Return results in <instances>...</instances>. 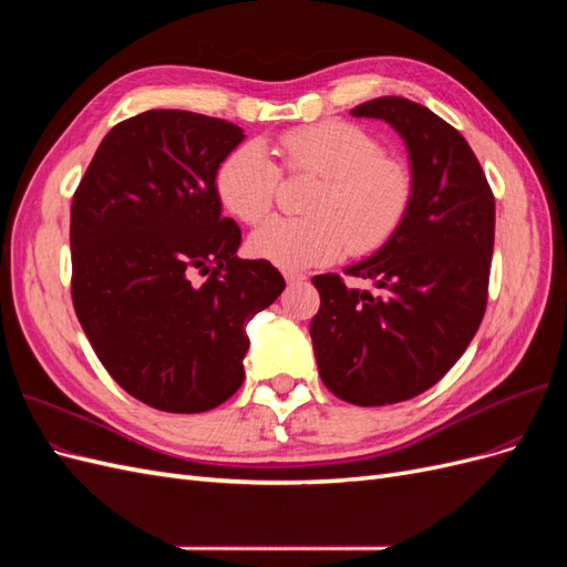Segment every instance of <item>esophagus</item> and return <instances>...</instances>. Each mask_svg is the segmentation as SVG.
Wrapping results in <instances>:
<instances>
[{"instance_id": "34e87169", "label": "esophagus", "mask_w": 567, "mask_h": 567, "mask_svg": "<svg viewBox=\"0 0 567 567\" xmlns=\"http://www.w3.org/2000/svg\"><path fill=\"white\" fill-rule=\"evenodd\" d=\"M284 279H286L288 286H296V284H302L307 277L300 271H284Z\"/></svg>"}]
</instances>
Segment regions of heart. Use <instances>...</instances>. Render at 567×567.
Instances as JSON below:
<instances>
[{"mask_svg":"<svg viewBox=\"0 0 567 567\" xmlns=\"http://www.w3.org/2000/svg\"><path fill=\"white\" fill-rule=\"evenodd\" d=\"M286 173L321 177L307 217H274L250 236V252L281 269L331 262L346 250L367 255L398 234L414 200L406 163L352 123L305 125L279 136ZM281 169L260 144H241L217 167V196L246 225L262 221L277 198Z\"/></svg>","mask_w":567,"mask_h":567,"instance_id":"heart-1","label":"heart"}]
</instances>
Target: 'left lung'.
Returning <instances> with one entry per match:
<instances>
[{"label":"left lung","mask_w":567,"mask_h":567,"mask_svg":"<svg viewBox=\"0 0 567 567\" xmlns=\"http://www.w3.org/2000/svg\"><path fill=\"white\" fill-rule=\"evenodd\" d=\"M354 117L385 120L409 151L414 200L385 246L346 269L381 293L312 279L317 367L336 398L383 406L433 388L466 352L485 317L494 248V196L468 142L404 96H379Z\"/></svg>","instance_id":"left-lung-1"}]
</instances>
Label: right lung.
<instances>
[{
  "instance_id": "right-lung-1",
  "label": "right lung",
  "mask_w": 567,
  "mask_h": 567,
  "mask_svg": "<svg viewBox=\"0 0 567 567\" xmlns=\"http://www.w3.org/2000/svg\"><path fill=\"white\" fill-rule=\"evenodd\" d=\"M244 140L227 120L146 111L104 136L73 196L82 331L120 388L169 414L241 388L246 326L286 288L269 262L238 260L241 229L221 217L217 167Z\"/></svg>"
}]
</instances>
